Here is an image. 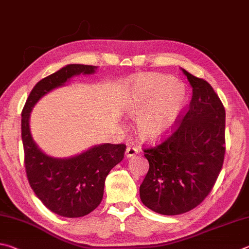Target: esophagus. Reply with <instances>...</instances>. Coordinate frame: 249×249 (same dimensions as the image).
Returning <instances> with one entry per match:
<instances>
[{
	"label": "esophagus",
	"instance_id": "1",
	"mask_svg": "<svg viewBox=\"0 0 249 249\" xmlns=\"http://www.w3.org/2000/svg\"><path fill=\"white\" fill-rule=\"evenodd\" d=\"M137 153H138V150L136 149V147H133V146H128L127 150H125V156H127L128 159L133 158V156L136 155Z\"/></svg>",
	"mask_w": 249,
	"mask_h": 249
}]
</instances>
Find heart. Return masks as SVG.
I'll list each match as a JSON object with an SVG mask.
<instances>
[{
	"instance_id": "heart-1",
	"label": "heart",
	"mask_w": 249,
	"mask_h": 249,
	"mask_svg": "<svg viewBox=\"0 0 249 249\" xmlns=\"http://www.w3.org/2000/svg\"><path fill=\"white\" fill-rule=\"evenodd\" d=\"M188 100L185 85L163 74H150L133 83L124 112L137 119V132L143 140L167 133L179 119Z\"/></svg>"
}]
</instances>
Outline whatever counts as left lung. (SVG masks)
I'll use <instances>...</instances> for the list:
<instances>
[{
    "mask_svg": "<svg viewBox=\"0 0 249 249\" xmlns=\"http://www.w3.org/2000/svg\"><path fill=\"white\" fill-rule=\"evenodd\" d=\"M193 87L189 109L176 131L144 150L149 172L140 186L144 206L164 215L199 206L214 186L225 153V109L212 86L181 69Z\"/></svg>",
    "mask_w": 249,
    "mask_h": 249,
    "instance_id": "8db88e82",
    "label": "left lung"
}]
</instances>
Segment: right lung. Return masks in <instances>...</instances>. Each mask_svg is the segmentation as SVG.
<instances>
[{
    "label": "right lung",
    "instance_id": "1",
    "mask_svg": "<svg viewBox=\"0 0 249 249\" xmlns=\"http://www.w3.org/2000/svg\"><path fill=\"white\" fill-rule=\"evenodd\" d=\"M96 70L94 65L68 64L42 78L30 91L21 112V140L29 185L50 211L64 217L84 216L99 206L105 179L124 159L125 145L104 143L71 158H53L34 141L29 127L30 112L51 90L64 86L80 74H94Z\"/></svg>",
    "mask_w": 249,
    "mask_h": 249
}]
</instances>
